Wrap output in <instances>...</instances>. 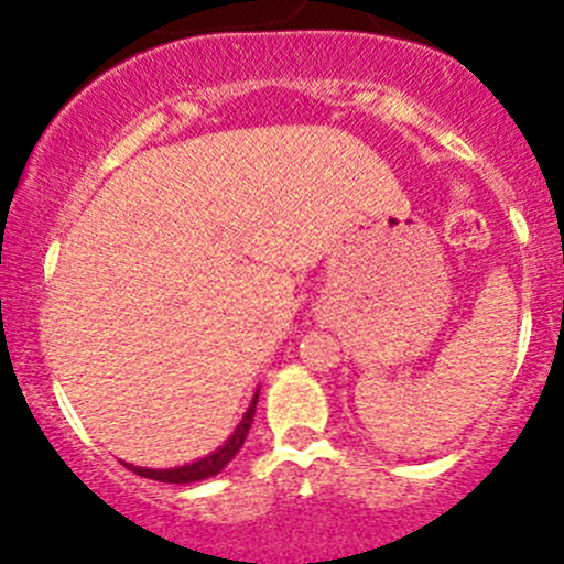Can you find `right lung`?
<instances>
[{
	"label": "right lung",
	"instance_id": "1",
	"mask_svg": "<svg viewBox=\"0 0 564 564\" xmlns=\"http://www.w3.org/2000/svg\"><path fill=\"white\" fill-rule=\"evenodd\" d=\"M256 402H259V391H256L248 413H245V419L239 421V427L234 430L231 438H228L220 449L212 452V455H206V457H200V460L189 463V466H178V468H137V466H129V463H126V468L134 474H140V477H145V479H156V482H171V485H189V482H200V479L215 477V474H220L223 468L234 460V455L242 449L245 438H248L250 424H253Z\"/></svg>",
	"mask_w": 564,
	"mask_h": 564
}]
</instances>
